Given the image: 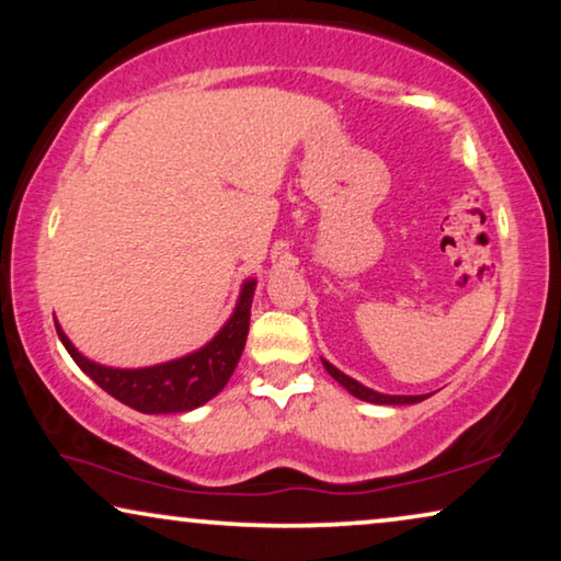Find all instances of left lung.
Returning <instances> with one entry per match:
<instances>
[{
    "label": "left lung",
    "mask_w": 561,
    "mask_h": 561,
    "mask_svg": "<svg viewBox=\"0 0 561 561\" xmlns=\"http://www.w3.org/2000/svg\"><path fill=\"white\" fill-rule=\"evenodd\" d=\"M321 362H323V367H327L329 375L334 377L348 394H354L356 400H364V402H371V404H415V402H422V400H427V397H430V394H385V392H377V389L364 387L362 381H356L348 375H344V371L336 369L331 362H327V359H321Z\"/></svg>",
    "instance_id": "left-lung-1"
}]
</instances>
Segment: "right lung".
<instances>
[{
	"instance_id": "right-lung-1",
	"label": "right lung",
	"mask_w": 561,
	"mask_h": 561,
	"mask_svg": "<svg viewBox=\"0 0 561 561\" xmlns=\"http://www.w3.org/2000/svg\"><path fill=\"white\" fill-rule=\"evenodd\" d=\"M255 286V278L242 283L232 316L205 346L180 356V359L153 364V367L118 369L91 362L72 346L58 321H55V329H58V336L72 362L118 402L144 412V415L190 412L220 394L234 367H238L250 329V306H253Z\"/></svg>"
}]
</instances>
